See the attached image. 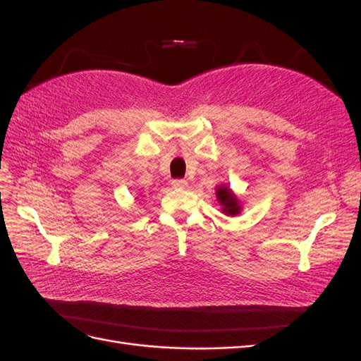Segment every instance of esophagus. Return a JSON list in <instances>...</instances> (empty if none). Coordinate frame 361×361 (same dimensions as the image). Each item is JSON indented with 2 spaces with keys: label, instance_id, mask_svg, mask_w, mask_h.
<instances>
[{
  "label": "esophagus",
  "instance_id": "1",
  "mask_svg": "<svg viewBox=\"0 0 361 361\" xmlns=\"http://www.w3.org/2000/svg\"><path fill=\"white\" fill-rule=\"evenodd\" d=\"M187 185H188V182L187 180H185V179H173L171 180V187L173 188H185V187H187Z\"/></svg>",
  "mask_w": 361,
  "mask_h": 361
}]
</instances>
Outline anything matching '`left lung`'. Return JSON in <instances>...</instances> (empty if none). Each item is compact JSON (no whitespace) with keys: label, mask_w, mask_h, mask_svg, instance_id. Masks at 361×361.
I'll return each instance as SVG.
<instances>
[{"label":"left lung","mask_w":361,"mask_h":361,"mask_svg":"<svg viewBox=\"0 0 361 361\" xmlns=\"http://www.w3.org/2000/svg\"><path fill=\"white\" fill-rule=\"evenodd\" d=\"M218 202L223 204V212L227 215H236L241 211V206L238 204V200L235 195L231 192L227 187H220L216 190Z\"/></svg>","instance_id":"left-lung-1"}]
</instances>
